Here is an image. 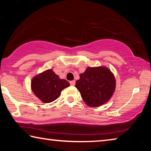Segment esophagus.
Masks as SVG:
<instances>
[{
    "label": "esophagus",
    "mask_w": 151,
    "mask_h": 151,
    "mask_svg": "<svg viewBox=\"0 0 151 151\" xmlns=\"http://www.w3.org/2000/svg\"><path fill=\"white\" fill-rule=\"evenodd\" d=\"M70 85L74 86V85H75V81H70Z\"/></svg>",
    "instance_id": "obj_1"
}]
</instances>
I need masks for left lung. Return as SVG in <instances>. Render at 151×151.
<instances>
[{
  "mask_svg": "<svg viewBox=\"0 0 151 151\" xmlns=\"http://www.w3.org/2000/svg\"><path fill=\"white\" fill-rule=\"evenodd\" d=\"M83 101L89 106H99L108 101L115 88V79L106 67L86 68L76 81Z\"/></svg>",
  "mask_w": 151,
  "mask_h": 151,
  "instance_id": "1",
  "label": "left lung"
}]
</instances>
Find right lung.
Returning a JSON list of instances; mask_svg holds the SVG:
<instances>
[{
    "label": "right lung",
    "mask_w": 151,
    "mask_h": 151,
    "mask_svg": "<svg viewBox=\"0 0 151 151\" xmlns=\"http://www.w3.org/2000/svg\"><path fill=\"white\" fill-rule=\"evenodd\" d=\"M69 86L67 81L59 78L52 70H47L36 76L31 82L33 93L45 103L57 99L61 91Z\"/></svg>",
    "instance_id": "obj_1"
}]
</instances>
